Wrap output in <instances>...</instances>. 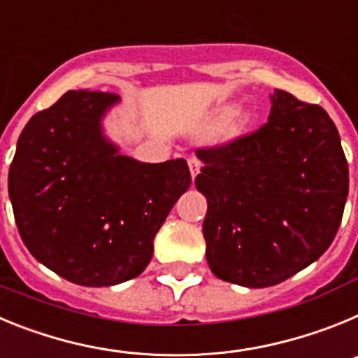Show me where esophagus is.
<instances>
[{"label":"esophagus","mask_w":358,"mask_h":358,"mask_svg":"<svg viewBox=\"0 0 358 358\" xmlns=\"http://www.w3.org/2000/svg\"><path fill=\"white\" fill-rule=\"evenodd\" d=\"M188 166H189V172H192V177H195L201 170V159L199 157H189L188 159Z\"/></svg>","instance_id":"34e87169"}]
</instances>
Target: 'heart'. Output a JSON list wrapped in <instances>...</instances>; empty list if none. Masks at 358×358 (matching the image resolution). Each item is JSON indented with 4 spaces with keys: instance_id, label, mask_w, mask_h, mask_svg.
Returning a JSON list of instances; mask_svg holds the SVG:
<instances>
[{
    "instance_id": "heart-1",
    "label": "heart",
    "mask_w": 358,
    "mask_h": 358,
    "mask_svg": "<svg viewBox=\"0 0 358 358\" xmlns=\"http://www.w3.org/2000/svg\"><path fill=\"white\" fill-rule=\"evenodd\" d=\"M249 123V116L248 115H233L229 118V122H227V132L229 134H236V132L242 131L245 125Z\"/></svg>"
}]
</instances>
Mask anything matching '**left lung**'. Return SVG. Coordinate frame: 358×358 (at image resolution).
Here are the masks:
<instances>
[{
  "label": "left lung",
  "mask_w": 358,
  "mask_h": 358,
  "mask_svg": "<svg viewBox=\"0 0 358 358\" xmlns=\"http://www.w3.org/2000/svg\"><path fill=\"white\" fill-rule=\"evenodd\" d=\"M195 186L211 273L262 289L289 280L330 248L348 197V161L321 106L278 90L268 122L199 147Z\"/></svg>",
  "instance_id": "obj_1"
}]
</instances>
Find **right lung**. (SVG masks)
I'll list each match as a JSON object with an SVG mask.
<instances>
[{
    "instance_id": "obj_1",
    "label": "right lung",
    "mask_w": 358,
    "mask_h": 358,
    "mask_svg": "<svg viewBox=\"0 0 358 358\" xmlns=\"http://www.w3.org/2000/svg\"><path fill=\"white\" fill-rule=\"evenodd\" d=\"M109 91H69L30 118L8 172L19 235L64 280L109 287L140 276L154 236L192 185L185 159L138 163L116 154L100 118Z\"/></svg>"
}]
</instances>
